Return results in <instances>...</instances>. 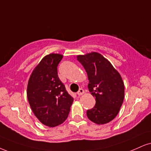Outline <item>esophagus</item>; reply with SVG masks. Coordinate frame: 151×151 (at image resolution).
<instances>
[{
	"instance_id": "esophagus-1",
	"label": "esophagus",
	"mask_w": 151,
	"mask_h": 151,
	"mask_svg": "<svg viewBox=\"0 0 151 151\" xmlns=\"http://www.w3.org/2000/svg\"><path fill=\"white\" fill-rule=\"evenodd\" d=\"M84 90H83V89H82V88H81V89H79V90L78 91V92H77V94L78 96H81V95H83V94H84Z\"/></svg>"
}]
</instances>
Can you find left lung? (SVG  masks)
Wrapping results in <instances>:
<instances>
[{
	"label": "left lung",
	"mask_w": 151,
	"mask_h": 151,
	"mask_svg": "<svg viewBox=\"0 0 151 151\" xmlns=\"http://www.w3.org/2000/svg\"><path fill=\"white\" fill-rule=\"evenodd\" d=\"M88 76V89L96 99L94 108L87 110L88 118L98 124L113 120L124 100V86L120 73L111 62L98 52L78 55Z\"/></svg>",
	"instance_id": "obj_1"
}]
</instances>
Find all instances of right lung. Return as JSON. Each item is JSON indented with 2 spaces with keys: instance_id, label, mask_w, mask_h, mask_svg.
Listing matches in <instances>:
<instances>
[{
  "instance_id": "right-lung-1",
  "label": "right lung",
  "mask_w": 151,
  "mask_h": 151,
  "mask_svg": "<svg viewBox=\"0 0 151 151\" xmlns=\"http://www.w3.org/2000/svg\"><path fill=\"white\" fill-rule=\"evenodd\" d=\"M63 55L50 54L33 70L27 86V98L32 111L40 122L50 127L68 118L73 98L67 92L57 75Z\"/></svg>"
}]
</instances>
